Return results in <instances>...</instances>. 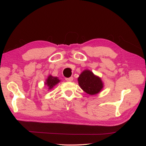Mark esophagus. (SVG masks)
I'll list each match as a JSON object with an SVG mask.
<instances>
[{"mask_svg":"<svg viewBox=\"0 0 146 146\" xmlns=\"http://www.w3.org/2000/svg\"><path fill=\"white\" fill-rule=\"evenodd\" d=\"M66 80L67 82H72L73 80V77H70L69 78H66Z\"/></svg>","mask_w":146,"mask_h":146,"instance_id":"1","label":"esophagus"}]
</instances>
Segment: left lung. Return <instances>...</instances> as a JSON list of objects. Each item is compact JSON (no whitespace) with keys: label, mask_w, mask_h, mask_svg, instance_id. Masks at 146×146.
<instances>
[{"label":"left lung","mask_w":146,"mask_h":146,"mask_svg":"<svg viewBox=\"0 0 146 146\" xmlns=\"http://www.w3.org/2000/svg\"><path fill=\"white\" fill-rule=\"evenodd\" d=\"M77 80L81 89L91 96L99 93L104 86L101 78L89 69L84 70Z\"/></svg>","instance_id":"obj_1"}]
</instances>
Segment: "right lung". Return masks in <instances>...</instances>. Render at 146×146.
I'll return each mask as SVG.
<instances>
[{"mask_svg":"<svg viewBox=\"0 0 146 146\" xmlns=\"http://www.w3.org/2000/svg\"><path fill=\"white\" fill-rule=\"evenodd\" d=\"M61 80H59L58 77H53L52 75H49L48 77L46 78V82L44 83V85L48 87V90H52L53 88H54L57 84L60 83Z\"/></svg>","mask_w":146,"mask_h":146,"instance_id":"1","label":"right lung"}]
</instances>
